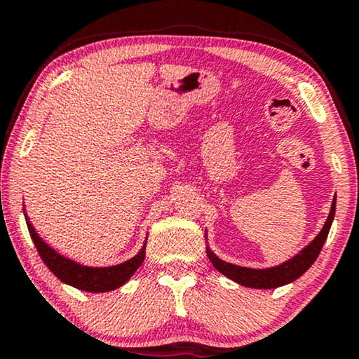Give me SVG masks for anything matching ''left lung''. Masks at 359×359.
<instances>
[{
    "mask_svg": "<svg viewBox=\"0 0 359 359\" xmlns=\"http://www.w3.org/2000/svg\"><path fill=\"white\" fill-rule=\"evenodd\" d=\"M335 207H337V198H333L332 210H330V215L327 222L323 224L322 231H320L318 235L315 236V240L312 243H309V245L305 246L299 255H295L294 257H290L289 261H285L279 266L267 267V269H251V267H243V266L231 264V262L222 261L217 255H213L210 248H207V255L210 257V261H212V264L215 266V269L222 272L223 276H226L228 279L245 285V287L276 289V287H280V285L290 284L294 283L295 279H299V277L302 276L318 257L320 251H322L323 248V243L328 236L333 218H335Z\"/></svg>",
    "mask_w": 359,
    "mask_h": 359,
    "instance_id": "1",
    "label": "left lung"
}]
</instances>
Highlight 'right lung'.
<instances>
[{"label": "right lung", "mask_w": 359, "mask_h": 359, "mask_svg": "<svg viewBox=\"0 0 359 359\" xmlns=\"http://www.w3.org/2000/svg\"><path fill=\"white\" fill-rule=\"evenodd\" d=\"M26 223L27 229H29V235L34 241L36 250L39 252L41 259L44 261V264L54 272V276L59 277L62 283L72 285L85 292H108V290H114L121 287L123 284H126L130 280V277L137 271V267L142 264L146 256V243L141 248V251L137 252L135 257L121 262V264L109 266V267H90L82 266L79 262L69 259V257L62 256L55 250L47 245L46 241H42V238L37 235L34 226H32L27 215Z\"/></svg>", "instance_id": "obj_1"}]
</instances>
